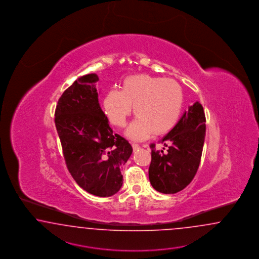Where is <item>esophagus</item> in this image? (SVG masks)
Here are the masks:
<instances>
[{
	"mask_svg": "<svg viewBox=\"0 0 259 259\" xmlns=\"http://www.w3.org/2000/svg\"><path fill=\"white\" fill-rule=\"evenodd\" d=\"M132 147H133L134 151H137L140 149V145L137 144V143H132Z\"/></svg>",
	"mask_w": 259,
	"mask_h": 259,
	"instance_id": "34e87169",
	"label": "esophagus"
}]
</instances>
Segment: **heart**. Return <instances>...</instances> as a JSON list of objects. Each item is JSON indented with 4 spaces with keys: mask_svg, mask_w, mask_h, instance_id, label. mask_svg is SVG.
I'll list each match as a JSON object with an SVG mask.
<instances>
[{
    "mask_svg": "<svg viewBox=\"0 0 259 259\" xmlns=\"http://www.w3.org/2000/svg\"><path fill=\"white\" fill-rule=\"evenodd\" d=\"M138 118L126 135L134 140H144L155 132H169L180 118L183 91L168 78L138 74L126 77L120 91L111 90L104 99V110L113 125L122 128L132 110Z\"/></svg>",
    "mask_w": 259,
    "mask_h": 259,
    "instance_id": "1",
    "label": "heart"
}]
</instances>
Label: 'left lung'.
Segmentation results:
<instances>
[{
  "mask_svg": "<svg viewBox=\"0 0 259 259\" xmlns=\"http://www.w3.org/2000/svg\"><path fill=\"white\" fill-rule=\"evenodd\" d=\"M205 137V115L199 102L189 106L177 124L161 140L164 153L151 144L149 179L155 190L174 194L185 189L199 168Z\"/></svg>",
  "mask_w": 259,
  "mask_h": 259,
  "instance_id": "obj_1",
  "label": "left lung"
}]
</instances>
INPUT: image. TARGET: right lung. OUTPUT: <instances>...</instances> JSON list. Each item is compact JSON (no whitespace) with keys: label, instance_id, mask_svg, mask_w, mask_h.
Wrapping results in <instances>:
<instances>
[{"label":"right lung","instance_id":"add662e5","mask_svg":"<svg viewBox=\"0 0 259 259\" xmlns=\"http://www.w3.org/2000/svg\"><path fill=\"white\" fill-rule=\"evenodd\" d=\"M95 73L79 77L64 91L55 113L67 168L87 192L109 197L122 186L120 169L131 156L130 143L113 134L99 104Z\"/></svg>","mask_w":259,"mask_h":259}]
</instances>
